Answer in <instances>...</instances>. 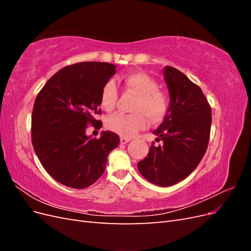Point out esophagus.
Masks as SVG:
<instances>
[{
  "instance_id": "obj_1",
  "label": "esophagus",
  "mask_w": 251,
  "mask_h": 251,
  "mask_svg": "<svg viewBox=\"0 0 251 251\" xmlns=\"http://www.w3.org/2000/svg\"><path fill=\"white\" fill-rule=\"evenodd\" d=\"M130 140H131V139L127 138V137H121V138H120V143H121V144H126Z\"/></svg>"
}]
</instances>
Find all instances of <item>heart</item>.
Returning a JSON list of instances; mask_svg holds the SVG:
<instances>
[{
	"label": "heart",
	"instance_id": "1",
	"mask_svg": "<svg viewBox=\"0 0 251 251\" xmlns=\"http://www.w3.org/2000/svg\"><path fill=\"white\" fill-rule=\"evenodd\" d=\"M126 91L136 95L132 105L134 113H116L107 120V127L120 136L131 137L147 126V118L151 124H159L169 113V98L158 90V83L143 72H130L123 76ZM118 90L114 80H108L100 91V104L105 111L115 107Z\"/></svg>",
	"mask_w": 251,
	"mask_h": 251
}]
</instances>
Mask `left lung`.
<instances>
[{
  "mask_svg": "<svg viewBox=\"0 0 251 251\" xmlns=\"http://www.w3.org/2000/svg\"><path fill=\"white\" fill-rule=\"evenodd\" d=\"M164 81L170 93V109L153 133L148 157L139 161L140 174L158 186H171L185 179L206 151L211 126V108L199 86L185 74L166 66Z\"/></svg>",
  "mask_w": 251,
  "mask_h": 251,
  "instance_id": "left-lung-1",
  "label": "left lung"
}]
</instances>
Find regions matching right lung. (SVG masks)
<instances>
[{
  "label": "right lung",
  "mask_w": 251,
  "mask_h": 251,
  "mask_svg": "<svg viewBox=\"0 0 251 251\" xmlns=\"http://www.w3.org/2000/svg\"><path fill=\"white\" fill-rule=\"evenodd\" d=\"M116 72L109 63L83 62L56 72L37 94L31 117L35 154L44 169L59 183L86 188L100 178L108 155L117 148L115 133L100 138L87 136L89 126L100 128V91Z\"/></svg>",
  "instance_id": "1"
}]
</instances>
